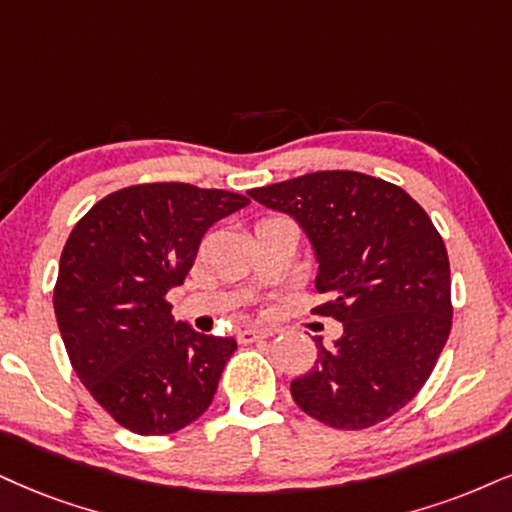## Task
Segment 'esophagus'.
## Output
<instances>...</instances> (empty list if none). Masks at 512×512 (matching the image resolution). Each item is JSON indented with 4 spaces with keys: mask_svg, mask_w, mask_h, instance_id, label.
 Returning <instances> with one entry per match:
<instances>
[{
    "mask_svg": "<svg viewBox=\"0 0 512 512\" xmlns=\"http://www.w3.org/2000/svg\"><path fill=\"white\" fill-rule=\"evenodd\" d=\"M270 330L266 327H244V330L237 332V342L239 344H251V342H258V339H266L270 337Z\"/></svg>",
    "mask_w": 512,
    "mask_h": 512,
    "instance_id": "1",
    "label": "esophagus"
}]
</instances>
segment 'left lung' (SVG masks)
Masks as SVG:
<instances>
[{
  "mask_svg": "<svg viewBox=\"0 0 512 512\" xmlns=\"http://www.w3.org/2000/svg\"><path fill=\"white\" fill-rule=\"evenodd\" d=\"M249 197L287 213L318 263L313 313L344 325L334 346L292 382V399L337 430H365L413 399L451 332V270L444 239L418 201L356 170H320Z\"/></svg>",
  "mask_w": 512,
  "mask_h": 512,
  "instance_id": "left-lung-1",
  "label": "left lung"
}]
</instances>
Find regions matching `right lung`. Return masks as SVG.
Masks as SVG:
<instances>
[{"mask_svg": "<svg viewBox=\"0 0 512 512\" xmlns=\"http://www.w3.org/2000/svg\"><path fill=\"white\" fill-rule=\"evenodd\" d=\"M249 204L242 194L182 182L118 189L63 246L54 313L75 375L118 425L170 434L211 406L232 337L201 334L170 315L213 223Z\"/></svg>", "mask_w": 512, "mask_h": 512, "instance_id": "add662e5", "label": "right lung"}]
</instances>
